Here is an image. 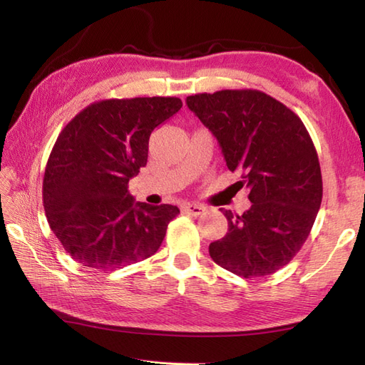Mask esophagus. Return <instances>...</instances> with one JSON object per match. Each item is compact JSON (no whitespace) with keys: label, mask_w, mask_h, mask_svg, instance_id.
Here are the masks:
<instances>
[{"label":"esophagus","mask_w":365,"mask_h":365,"mask_svg":"<svg viewBox=\"0 0 365 365\" xmlns=\"http://www.w3.org/2000/svg\"><path fill=\"white\" fill-rule=\"evenodd\" d=\"M183 212H187L188 215H192V216H199L205 212V207L200 204H185Z\"/></svg>","instance_id":"34e87169"}]
</instances>
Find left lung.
Masks as SVG:
<instances>
[{"label":"left lung","mask_w":365,"mask_h":365,"mask_svg":"<svg viewBox=\"0 0 365 365\" xmlns=\"http://www.w3.org/2000/svg\"><path fill=\"white\" fill-rule=\"evenodd\" d=\"M218 139L230 170L250 188L251 208L221 212L229 230L208 246L215 263L246 279L276 273L304 245L323 197L322 170L304 123L257 89H224L187 97Z\"/></svg>","instance_id":"8db88e82"}]
</instances>
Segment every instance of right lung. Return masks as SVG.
<instances>
[{"mask_svg": "<svg viewBox=\"0 0 365 365\" xmlns=\"http://www.w3.org/2000/svg\"><path fill=\"white\" fill-rule=\"evenodd\" d=\"M182 108L177 97L106 98L67 123L43 174V208L73 260L114 271L158 251L175 205L135 202L128 182L147 165L149 138Z\"/></svg>", "mask_w": 365, "mask_h": 365, "instance_id": "right-lung-1", "label": "right lung"}]
</instances>
